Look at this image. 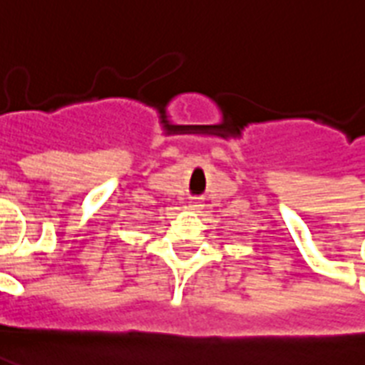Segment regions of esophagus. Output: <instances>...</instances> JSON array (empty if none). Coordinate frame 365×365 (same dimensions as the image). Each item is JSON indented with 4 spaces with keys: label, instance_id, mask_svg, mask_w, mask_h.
Masks as SVG:
<instances>
[{
    "label": "esophagus",
    "instance_id": "obj_1",
    "mask_svg": "<svg viewBox=\"0 0 365 365\" xmlns=\"http://www.w3.org/2000/svg\"><path fill=\"white\" fill-rule=\"evenodd\" d=\"M201 203L200 201H190V209H200Z\"/></svg>",
    "mask_w": 365,
    "mask_h": 365
}]
</instances>
